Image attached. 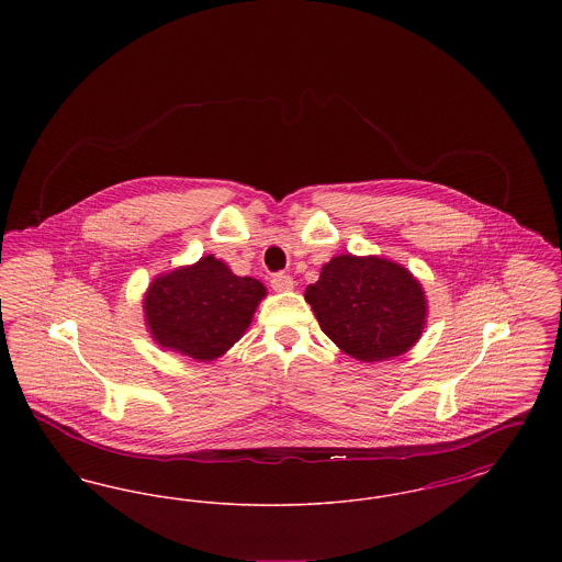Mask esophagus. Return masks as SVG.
Instances as JSON below:
<instances>
[{
  "instance_id": "esophagus-1",
  "label": "esophagus",
  "mask_w": 562,
  "mask_h": 562,
  "mask_svg": "<svg viewBox=\"0 0 562 562\" xmlns=\"http://www.w3.org/2000/svg\"><path fill=\"white\" fill-rule=\"evenodd\" d=\"M294 282L291 276L286 273H273L271 276V289L276 293H286V291H293Z\"/></svg>"
}]
</instances>
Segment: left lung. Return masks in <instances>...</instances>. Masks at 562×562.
<instances>
[{
    "label": "left lung",
    "mask_w": 562,
    "mask_h": 562,
    "mask_svg": "<svg viewBox=\"0 0 562 562\" xmlns=\"http://www.w3.org/2000/svg\"><path fill=\"white\" fill-rule=\"evenodd\" d=\"M324 335L362 362L396 358L413 348L428 318L419 280L381 257H333L305 289Z\"/></svg>",
    "instance_id": "obj_1"
}]
</instances>
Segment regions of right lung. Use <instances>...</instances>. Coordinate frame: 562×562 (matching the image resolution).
Here are the masks:
<instances>
[{"label": "right lung", "mask_w": 562, "mask_h": 562, "mask_svg": "<svg viewBox=\"0 0 562 562\" xmlns=\"http://www.w3.org/2000/svg\"><path fill=\"white\" fill-rule=\"evenodd\" d=\"M268 294L255 278H241L213 255L158 276L143 299L154 341L200 362L232 348Z\"/></svg>", "instance_id": "add662e5"}]
</instances>
